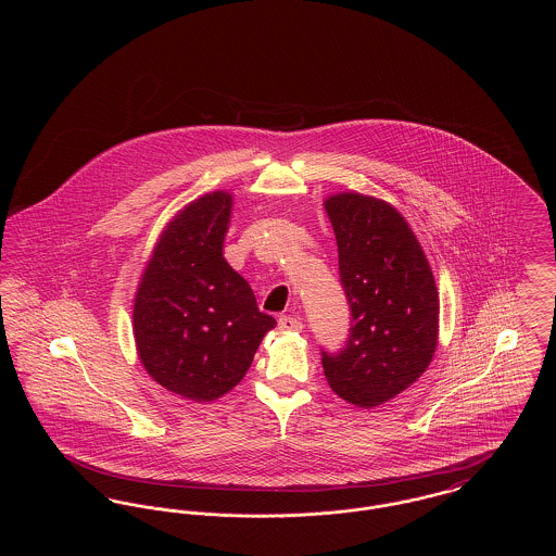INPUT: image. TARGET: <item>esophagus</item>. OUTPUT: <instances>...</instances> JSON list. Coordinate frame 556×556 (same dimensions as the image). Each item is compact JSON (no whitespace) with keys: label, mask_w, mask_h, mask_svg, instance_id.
<instances>
[{"label":"esophagus","mask_w":556,"mask_h":556,"mask_svg":"<svg viewBox=\"0 0 556 556\" xmlns=\"http://www.w3.org/2000/svg\"><path fill=\"white\" fill-rule=\"evenodd\" d=\"M279 329L281 331H302V323H300V318L290 317V315H283V317H279Z\"/></svg>","instance_id":"1"}]
</instances>
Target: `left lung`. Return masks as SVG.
<instances>
[{"instance_id": "8db88e82", "label": "left lung", "mask_w": 556, "mask_h": 556, "mask_svg": "<svg viewBox=\"0 0 556 556\" xmlns=\"http://www.w3.org/2000/svg\"><path fill=\"white\" fill-rule=\"evenodd\" d=\"M331 218L350 329L340 350H320L331 390L370 408L404 392L438 344V288L402 214L361 193L325 202Z\"/></svg>"}]
</instances>
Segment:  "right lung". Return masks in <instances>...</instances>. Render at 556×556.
I'll list each match as a JSON object with an SVG mask.
<instances>
[{
    "instance_id": "right-lung-1",
    "label": "right lung",
    "mask_w": 556,
    "mask_h": 556,
    "mask_svg": "<svg viewBox=\"0 0 556 556\" xmlns=\"http://www.w3.org/2000/svg\"><path fill=\"white\" fill-rule=\"evenodd\" d=\"M231 195L214 191L164 229L139 283L132 327L146 370L179 396L208 402L238 386L277 320L223 258Z\"/></svg>"
}]
</instances>
